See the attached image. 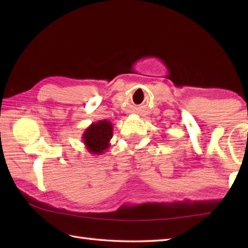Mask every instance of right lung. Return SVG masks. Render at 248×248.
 <instances>
[{"label":"right lung","instance_id":"add662e5","mask_svg":"<svg viewBox=\"0 0 248 248\" xmlns=\"http://www.w3.org/2000/svg\"><path fill=\"white\" fill-rule=\"evenodd\" d=\"M112 124L106 119L90 124L82 136L86 150L94 155L105 153L110 145L109 142L112 138Z\"/></svg>","mask_w":248,"mask_h":248}]
</instances>
